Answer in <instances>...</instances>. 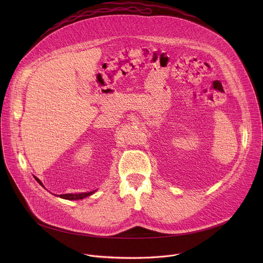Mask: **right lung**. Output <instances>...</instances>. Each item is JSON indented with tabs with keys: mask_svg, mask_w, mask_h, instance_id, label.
I'll return each mask as SVG.
<instances>
[{
	"mask_svg": "<svg viewBox=\"0 0 263 263\" xmlns=\"http://www.w3.org/2000/svg\"><path fill=\"white\" fill-rule=\"evenodd\" d=\"M35 178V180L39 182L42 186H44L43 185V183H42V181L39 179V178H36V177H34ZM96 191H93V192H90V193H83V194H65V195H59V197L60 198H62V199H65V200H81V199H84V198H86V197H88V196H91L93 193H95Z\"/></svg>",
	"mask_w": 263,
	"mask_h": 263,
	"instance_id": "add662e5",
	"label": "right lung"
}]
</instances>
